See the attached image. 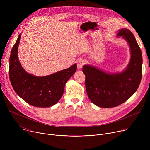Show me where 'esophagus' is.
Here are the masks:
<instances>
[{
    "mask_svg": "<svg viewBox=\"0 0 150 150\" xmlns=\"http://www.w3.org/2000/svg\"><path fill=\"white\" fill-rule=\"evenodd\" d=\"M84 64V60L83 59H80L77 60V67L78 69H81V68H82Z\"/></svg>",
    "mask_w": 150,
    "mask_h": 150,
    "instance_id": "1",
    "label": "esophagus"
}]
</instances>
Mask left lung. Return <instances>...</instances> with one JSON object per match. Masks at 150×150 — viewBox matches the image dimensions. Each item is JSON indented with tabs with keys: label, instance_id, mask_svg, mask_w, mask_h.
I'll return each instance as SVG.
<instances>
[{
	"label": "left lung",
	"instance_id": "8db88e82",
	"mask_svg": "<svg viewBox=\"0 0 150 150\" xmlns=\"http://www.w3.org/2000/svg\"><path fill=\"white\" fill-rule=\"evenodd\" d=\"M117 36L124 38L130 49V60L123 72L107 74L90 65L83 68L88 96L101 108L115 107L126 102L137 90L142 78V52L133 34L122 29Z\"/></svg>",
	"mask_w": 150,
	"mask_h": 150
}]
</instances>
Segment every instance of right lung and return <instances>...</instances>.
<instances>
[{
    "label": "right lung",
    "mask_w": 150,
    "mask_h": 150,
    "mask_svg": "<svg viewBox=\"0 0 150 150\" xmlns=\"http://www.w3.org/2000/svg\"><path fill=\"white\" fill-rule=\"evenodd\" d=\"M20 38L21 33L12 48L9 58V76L13 90L30 105L46 108L56 104L63 94L65 84L76 72V64L45 76H36L26 72L17 54Z\"/></svg>",
    "instance_id": "1"
}]
</instances>
